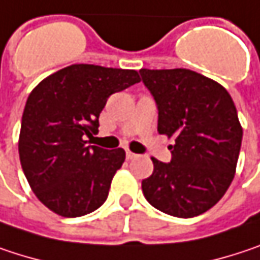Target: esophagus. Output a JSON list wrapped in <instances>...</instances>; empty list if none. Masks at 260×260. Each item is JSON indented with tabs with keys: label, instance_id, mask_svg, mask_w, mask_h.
<instances>
[{
	"label": "esophagus",
	"instance_id": "obj_1",
	"mask_svg": "<svg viewBox=\"0 0 260 260\" xmlns=\"http://www.w3.org/2000/svg\"><path fill=\"white\" fill-rule=\"evenodd\" d=\"M137 156H138L137 153H132L131 150H126V159H135Z\"/></svg>",
	"mask_w": 260,
	"mask_h": 260
}]
</instances>
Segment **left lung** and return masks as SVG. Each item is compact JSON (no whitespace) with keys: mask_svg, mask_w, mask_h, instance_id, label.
Instances as JSON below:
<instances>
[{"mask_svg":"<svg viewBox=\"0 0 260 260\" xmlns=\"http://www.w3.org/2000/svg\"><path fill=\"white\" fill-rule=\"evenodd\" d=\"M140 74L157 106V132L174 140L170 164L152 157L143 193L165 214L200 216L222 200L235 176L243 140L235 104L222 84L186 68Z\"/></svg>","mask_w":260,"mask_h":260,"instance_id":"8db88e82","label":"left lung"}]
</instances>
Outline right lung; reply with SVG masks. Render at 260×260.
<instances>
[{
    "instance_id": "add662e5",
    "label": "right lung",
    "mask_w": 260,
    "mask_h": 260,
    "mask_svg": "<svg viewBox=\"0 0 260 260\" xmlns=\"http://www.w3.org/2000/svg\"><path fill=\"white\" fill-rule=\"evenodd\" d=\"M140 82L135 70L74 63L53 73L29 93L22 116L19 157L32 192L62 217H80L108 197L125 150L84 140L98 132L110 95Z\"/></svg>"
}]
</instances>
